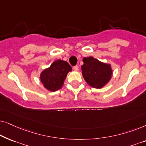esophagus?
Instances as JSON below:
<instances>
[{
    "label": "esophagus",
    "mask_w": 146,
    "mask_h": 146,
    "mask_svg": "<svg viewBox=\"0 0 146 146\" xmlns=\"http://www.w3.org/2000/svg\"><path fill=\"white\" fill-rule=\"evenodd\" d=\"M78 68H78V66H74L73 67V70L74 71H78Z\"/></svg>",
    "instance_id": "1"
}]
</instances>
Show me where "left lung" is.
<instances>
[{
    "label": "left lung",
    "instance_id": "1",
    "mask_svg": "<svg viewBox=\"0 0 146 146\" xmlns=\"http://www.w3.org/2000/svg\"><path fill=\"white\" fill-rule=\"evenodd\" d=\"M81 66L83 77L86 82L95 88H102L110 80L112 75L111 65L102 62L90 56L83 58Z\"/></svg>",
    "mask_w": 146,
    "mask_h": 146
}]
</instances>
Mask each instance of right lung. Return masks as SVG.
<instances>
[{
    "mask_svg": "<svg viewBox=\"0 0 146 146\" xmlns=\"http://www.w3.org/2000/svg\"><path fill=\"white\" fill-rule=\"evenodd\" d=\"M70 71H72V67L67 62L57 60L42 72L40 79L46 89L55 92L62 87Z\"/></svg>",
    "mask_w": 146,
    "mask_h": 146,
    "instance_id": "right-lung-1",
    "label": "right lung"
}]
</instances>
